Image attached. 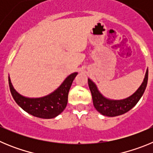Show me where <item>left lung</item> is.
<instances>
[{"label":"left lung","instance_id":"left-lung-1","mask_svg":"<svg viewBox=\"0 0 153 153\" xmlns=\"http://www.w3.org/2000/svg\"><path fill=\"white\" fill-rule=\"evenodd\" d=\"M148 82V70L146 73L145 78L140 88L136 90L132 96L124 100H111L106 99L99 92L97 86L93 81L88 79V84L92 94L94 107L102 115L107 117H117L129 111L136 104L139 102L143 94L145 92Z\"/></svg>","mask_w":153,"mask_h":153}]
</instances>
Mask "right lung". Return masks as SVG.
<instances>
[{"instance_id":"right-lung-1","label":"right lung","mask_w":153,"mask_h":153,"mask_svg":"<svg viewBox=\"0 0 153 153\" xmlns=\"http://www.w3.org/2000/svg\"><path fill=\"white\" fill-rule=\"evenodd\" d=\"M77 73L68 76L63 83L50 95L40 98H27L19 94L13 87L8 77L11 95L15 102L24 111L42 119H52L64 110L68 100V93L73 81Z\"/></svg>"}]
</instances>
